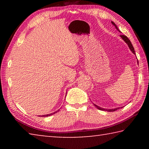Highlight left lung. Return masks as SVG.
Listing matches in <instances>:
<instances>
[{"label": "left lung", "instance_id": "left-lung-1", "mask_svg": "<svg viewBox=\"0 0 149 149\" xmlns=\"http://www.w3.org/2000/svg\"><path fill=\"white\" fill-rule=\"evenodd\" d=\"M112 24L114 25V26L116 27V28L118 31H119V29H118V27L116 26V25L114 22H112ZM120 37H122V38L124 40V41L126 42V43H127V45H128V46H129V47H130V50H132V52L134 54H135V50H134V48H133V45H132V42H131V41H130V40L127 38V37L126 36H125V35H120ZM137 63H138V60H137ZM95 106L96 107H97L98 109H99V110H107V111H108V112H114V111H116V110H117L118 109H119L120 108H115V109H108V110H107V109H104V108H100V107H98V106H97V105H95Z\"/></svg>", "mask_w": 149, "mask_h": 149}]
</instances>
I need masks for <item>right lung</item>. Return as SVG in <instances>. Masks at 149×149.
Here are the masks:
<instances>
[{"label": "right lung", "mask_w": 149, "mask_h": 149, "mask_svg": "<svg viewBox=\"0 0 149 149\" xmlns=\"http://www.w3.org/2000/svg\"><path fill=\"white\" fill-rule=\"evenodd\" d=\"M59 110H57V111H56V112H54V113H52V114H47V115H43V116H42V117H47V116H52V114H55V113H56L57 112H58Z\"/></svg>", "instance_id": "obj_1"}]
</instances>
